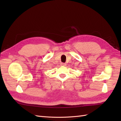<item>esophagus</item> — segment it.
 <instances>
[{"label":"esophagus","instance_id":"1","mask_svg":"<svg viewBox=\"0 0 121 121\" xmlns=\"http://www.w3.org/2000/svg\"><path fill=\"white\" fill-rule=\"evenodd\" d=\"M60 65L62 66H65V65H66V64L65 63H60Z\"/></svg>","mask_w":121,"mask_h":121}]
</instances>
